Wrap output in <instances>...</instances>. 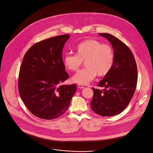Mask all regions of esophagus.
I'll return each mask as SVG.
<instances>
[{
    "mask_svg": "<svg viewBox=\"0 0 153 153\" xmlns=\"http://www.w3.org/2000/svg\"><path fill=\"white\" fill-rule=\"evenodd\" d=\"M77 87H78L79 89H83V88H84V86H83L82 85H81V84H78V85H77Z\"/></svg>",
    "mask_w": 153,
    "mask_h": 153,
    "instance_id": "1",
    "label": "esophagus"
}]
</instances>
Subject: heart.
Instances as JSON below:
<instances>
[{"instance_id": "obj_1", "label": "heart", "mask_w": 153, "mask_h": 153, "mask_svg": "<svg viewBox=\"0 0 153 153\" xmlns=\"http://www.w3.org/2000/svg\"><path fill=\"white\" fill-rule=\"evenodd\" d=\"M76 55L68 53L63 59L65 67L71 71H76L84 61L85 67L79 71L71 79L74 83L87 85L97 75L104 77L111 71L114 62L112 48L94 39L80 42L76 47Z\"/></svg>"}]
</instances>
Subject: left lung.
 Instances as JSON below:
<instances>
[{
	"mask_svg": "<svg viewBox=\"0 0 153 153\" xmlns=\"http://www.w3.org/2000/svg\"><path fill=\"white\" fill-rule=\"evenodd\" d=\"M98 34L111 43L114 62L109 73L98 83L105 89L92 88L91 106L100 115L112 117L120 114L129 104L136 87L137 70L132 52L124 42L109 33Z\"/></svg>",
	"mask_w": 153,
	"mask_h": 153,
	"instance_id": "8db88e82",
	"label": "left lung"
}]
</instances>
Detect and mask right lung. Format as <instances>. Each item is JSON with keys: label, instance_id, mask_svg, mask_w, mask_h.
Returning a JSON list of instances; mask_svg holds the SVG:
<instances>
[{"label": "right lung", "instance_id": "add662e5", "mask_svg": "<svg viewBox=\"0 0 153 153\" xmlns=\"http://www.w3.org/2000/svg\"><path fill=\"white\" fill-rule=\"evenodd\" d=\"M69 38L66 34L38 42L24 56L19 72V94L29 111L39 118L61 116L76 91L75 84L61 85L69 77L62 57Z\"/></svg>", "mask_w": 153, "mask_h": 153}]
</instances>
